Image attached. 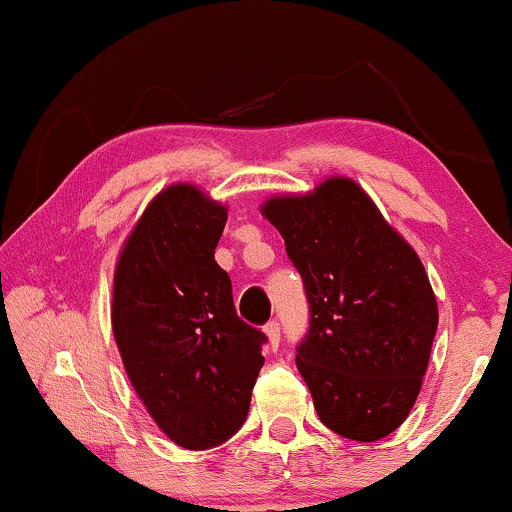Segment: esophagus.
I'll return each mask as SVG.
<instances>
[{"mask_svg": "<svg viewBox=\"0 0 512 512\" xmlns=\"http://www.w3.org/2000/svg\"><path fill=\"white\" fill-rule=\"evenodd\" d=\"M265 335H268V345L272 347V349H277V345H279V338H282V331H279V324L277 321H268V324H265Z\"/></svg>", "mask_w": 512, "mask_h": 512, "instance_id": "1", "label": "esophagus"}]
</instances>
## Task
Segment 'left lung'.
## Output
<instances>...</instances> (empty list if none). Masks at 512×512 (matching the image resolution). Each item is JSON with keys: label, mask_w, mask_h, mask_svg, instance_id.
<instances>
[{"label": "left lung", "mask_w": 512, "mask_h": 512, "mask_svg": "<svg viewBox=\"0 0 512 512\" xmlns=\"http://www.w3.org/2000/svg\"><path fill=\"white\" fill-rule=\"evenodd\" d=\"M261 212L305 284L310 328L296 366L319 419L359 443L389 436L417 401L438 328L422 261L347 177Z\"/></svg>", "instance_id": "obj_1"}]
</instances>
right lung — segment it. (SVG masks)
<instances>
[{
	"instance_id": "add662e5",
	"label": "right lung",
	"mask_w": 512,
	"mask_h": 512,
	"mask_svg": "<svg viewBox=\"0 0 512 512\" xmlns=\"http://www.w3.org/2000/svg\"><path fill=\"white\" fill-rule=\"evenodd\" d=\"M228 209L200 188L160 191L123 244L111 328L137 396L172 443L221 445L247 419L268 340L237 317L214 261Z\"/></svg>"
}]
</instances>
